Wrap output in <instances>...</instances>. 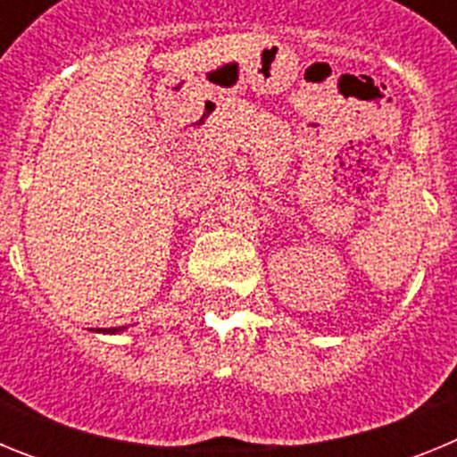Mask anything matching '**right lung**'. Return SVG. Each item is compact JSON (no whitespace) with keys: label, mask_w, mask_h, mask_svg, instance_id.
<instances>
[{"label":"right lung","mask_w":457,"mask_h":457,"mask_svg":"<svg viewBox=\"0 0 457 457\" xmlns=\"http://www.w3.org/2000/svg\"><path fill=\"white\" fill-rule=\"evenodd\" d=\"M125 327H109V329H96V332H104V334H119L123 332Z\"/></svg>","instance_id":"right-lung-1"}]
</instances>
